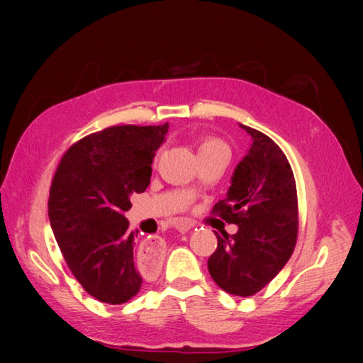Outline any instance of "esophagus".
Segmentation results:
<instances>
[{"label":"esophagus","instance_id":"1","mask_svg":"<svg viewBox=\"0 0 363 363\" xmlns=\"http://www.w3.org/2000/svg\"><path fill=\"white\" fill-rule=\"evenodd\" d=\"M192 229V224H177V230L181 233H187ZM164 251H167V243L162 237L152 235L145 240L140 242L139 250H138V262L139 266L147 270L157 269L160 266V261L164 256Z\"/></svg>","mask_w":363,"mask_h":363}]
</instances>
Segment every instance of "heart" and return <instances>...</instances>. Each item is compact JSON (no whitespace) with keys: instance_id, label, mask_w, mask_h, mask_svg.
Masks as SVG:
<instances>
[{"instance_id":"obj_1","label":"heart","mask_w":363,"mask_h":363,"mask_svg":"<svg viewBox=\"0 0 363 363\" xmlns=\"http://www.w3.org/2000/svg\"><path fill=\"white\" fill-rule=\"evenodd\" d=\"M195 145H196V152H199L200 158L214 155V153H225V155H229V147H227L224 140H220L219 138L201 136L196 139Z\"/></svg>"}]
</instances>
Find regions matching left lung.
Returning <instances> with one entry per match:
<instances>
[{
    "label": "left lung",
    "instance_id": "8db88e82",
    "mask_svg": "<svg viewBox=\"0 0 363 363\" xmlns=\"http://www.w3.org/2000/svg\"><path fill=\"white\" fill-rule=\"evenodd\" d=\"M253 144L238 163L224 200L213 206L233 235L218 237L208 270L219 288L233 296L261 291L290 259L298 240V194L284 150L266 134L245 126Z\"/></svg>",
    "mask_w": 363,
    "mask_h": 363
}]
</instances>
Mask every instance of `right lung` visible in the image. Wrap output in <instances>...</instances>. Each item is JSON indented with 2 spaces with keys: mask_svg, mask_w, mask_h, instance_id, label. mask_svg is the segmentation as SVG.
I'll list each match as a JSON object with an SVG mask.
<instances>
[{
  "mask_svg": "<svg viewBox=\"0 0 363 363\" xmlns=\"http://www.w3.org/2000/svg\"><path fill=\"white\" fill-rule=\"evenodd\" d=\"M167 131L168 123L106 128L73 144L54 173L48 201L54 237L73 277L101 303H126L143 285L125 213L130 196L149 187Z\"/></svg>",
  "mask_w": 363,
  "mask_h": 363,
  "instance_id": "add662e5",
  "label": "right lung"
}]
</instances>
